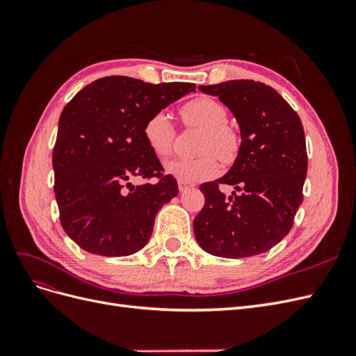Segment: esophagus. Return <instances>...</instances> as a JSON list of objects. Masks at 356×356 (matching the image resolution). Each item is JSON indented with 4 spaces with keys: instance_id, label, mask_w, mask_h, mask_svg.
<instances>
[{
    "instance_id": "obj_1",
    "label": "esophagus",
    "mask_w": 356,
    "mask_h": 356,
    "mask_svg": "<svg viewBox=\"0 0 356 356\" xmlns=\"http://www.w3.org/2000/svg\"><path fill=\"white\" fill-rule=\"evenodd\" d=\"M188 188H191V186L188 184V182H184V181H178V190H179L181 193L187 191Z\"/></svg>"
}]
</instances>
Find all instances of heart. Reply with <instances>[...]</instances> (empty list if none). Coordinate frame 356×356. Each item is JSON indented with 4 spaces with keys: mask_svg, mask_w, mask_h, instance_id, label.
Wrapping results in <instances>:
<instances>
[{
    "mask_svg": "<svg viewBox=\"0 0 356 356\" xmlns=\"http://www.w3.org/2000/svg\"><path fill=\"white\" fill-rule=\"evenodd\" d=\"M182 122L188 127L202 131L197 152L202 153L191 159H174L168 161L165 169L178 181L199 182L217 174L220 165L217 156L222 161H232L239 149V135L227 124L225 106L209 96H197L181 106ZM144 138L159 157L170 154L175 141V129L166 113L159 111L148 118L144 124Z\"/></svg>",
    "mask_w": 356,
    "mask_h": 356,
    "instance_id": "1",
    "label": "heart"
}]
</instances>
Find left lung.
<instances>
[{
  "label": "left lung",
  "instance_id": "8db88e82",
  "mask_svg": "<svg viewBox=\"0 0 356 356\" xmlns=\"http://www.w3.org/2000/svg\"><path fill=\"white\" fill-rule=\"evenodd\" d=\"M218 96L241 126L242 144L222 178L204 182L202 211L193 221L202 250L224 258L266 252L281 242L303 202L307 152L298 114L273 88L254 80L199 86ZM221 184L235 187L225 198Z\"/></svg>",
  "mask_w": 356,
  "mask_h": 356
}]
</instances>
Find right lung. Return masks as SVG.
Returning <instances> with one entry per match:
<instances>
[{
    "label": "right lung",
    "instance_id": "obj_1",
    "mask_svg": "<svg viewBox=\"0 0 356 356\" xmlns=\"http://www.w3.org/2000/svg\"><path fill=\"white\" fill-rule=\"evenodd\" d=\"M195 89L193 83L111 75L88 84L65 105L51 157L53 188L62 227L84 251L122 257L145 246L157 211L178 195V184L163 174L144 124ZM134 177L146 182L132 186Z\"/></svg>",
    "mask_w": 356,
    "mask_h": 356
}]
</instances>
